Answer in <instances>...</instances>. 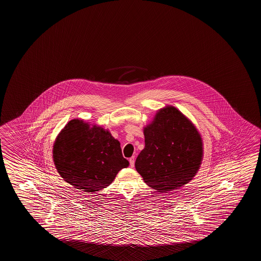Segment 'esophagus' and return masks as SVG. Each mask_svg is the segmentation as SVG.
Masks as SVG:
<instances>
[{
    "label": "esophagus",
    "instance_id": "esophagus-1",
    "mask_svg": "<svg viewBox=\"0 0 261 261\" xmlns=\"http://www.w3.org/2000/svg\"><path fill=\"white\" fill-rule=\"evenodd\" d=\"M129 164H130V167H135V158H134V156L129 159Z\"/></svg>",
    "mask_w": 261,
    "mask_h": 261
}]
</instances>
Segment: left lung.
I'll use <instances>...</instances> for the list:
<instances>
[{"mask_svg": "<svg viewBox=\"0 0 261 261\" xmlns=\"http://www.w3.org/2000/svg\"><path fill=\"white\" fill-rule=\"evenodd\" d=\"M145 148L136 169L145 184L167 192L188 183L200 167L203 147L194 124L173 107L159 110L144 129Z\"/></svg>", "mask_w": 261, "mask_h": 261, "instance_id": "obj_1", "label": "left lung"}]
</instances>
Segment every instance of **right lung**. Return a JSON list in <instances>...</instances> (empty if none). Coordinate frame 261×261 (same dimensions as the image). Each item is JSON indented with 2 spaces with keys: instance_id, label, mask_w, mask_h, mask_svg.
Wrapping results in <instances>:
<instances>
[{
  "instance_id": "1",
  "label": "right lung",
  "mask_w": 261,
  "mask_h": 261,
  "mask_svg": "<svg viewBox=\"0 0 261 261\" xmlns=\"http://www.w3.org/2000/svg\"><path fill=\"white\" fill-rule=\"evenodd\" d=\"M56 169L64 181L84 192L99 191L128 167L117 141L102 127L71 120L54 145Z\"/></svg>"
}]
</instances>
